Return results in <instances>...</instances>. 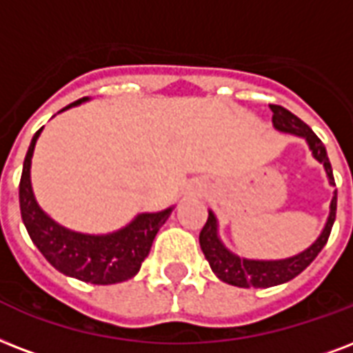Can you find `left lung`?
<instances>
[{
  "mask_svg": "<svg viewBox=\"0 0 353 353\" xmlns=\"http://www.w3.org/2000/svg\"><path fill=\"white\" fill-rule=\"evenodd\" d=\"M270 111L274 112L272 123L274 128L281 133L294 134L298 139H303L307 142L309 150L313 153V157L324 166L327 181L332 187H335L333 179V170L327 159L326 148L322 144L319 137L313 133V129L307 123H303L292 112L279 107V105H270ZM335 212H337V190H333L332 203H330V214H327L326 225L320 231L316 241L292 257L285 259H246L241 255L233 254L231 250L225 248L219 235V219L212 211H209V219L200 233V246L201 252L205 255V259L211 265V270L216 274V278L222 279L224 283L235 285V287H255V289H266L274 285L287 283L290 279H294L298 274H302L314 257L322 252L326 246L330 233H332L333 222H335Z\"/></svg>",
  "mask_w": 353,
  "mask_h": 353,
  "instance_id": "1",
  "label": "left lung"
}]
</instances>
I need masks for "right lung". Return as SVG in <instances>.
I'll return each instance as SVG.
<instances>
[{
    "label": "right lung",
    "instance_id": "right-lung-1",
    "mask_svg": "<svg viewBox=\"0 0 353 353\" xmlns=\"http://www.w3.org/2000/svg\"><path fill=\"white\" fill-rule=\"evenodd\" d=\"M77 99L63 111L85 103ZM59 111V112H63ZM44 129V128H42ZM42 129L31 139L20 179V211L27 233L51 266L70 278L94 285L128 281L139 274L152 242L174 211V205L157 212H141L128 225L111 233H81L64 228L39 205L31 185V159Z\"/></svg>",
    "mask_w": 353,
    "mask_h": 353
}]
</instances>
